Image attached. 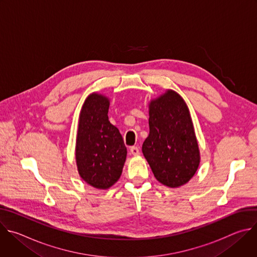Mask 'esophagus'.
<instances>
[{
	"instance_id": "esophagus-1",
	"label": "esophagus",
	"mask_w": 257,
	"mask_h": 257,
	"mask_svg": "<svg viewBox=\"0 0 257 257\" xmlns=\"http://www.w3.org/2000/svg\"><path fill=\"white\" fill-rule=\"evenodd\" d=\"M130 153L133 156H138L139 155V148H137V146H131Z\"/></svg>"
}]
</instances>
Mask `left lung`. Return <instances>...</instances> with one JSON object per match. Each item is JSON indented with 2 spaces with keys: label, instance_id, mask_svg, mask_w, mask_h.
I'll return each mask as SVG.
<instances>
[{
  "label": "left lung",
  "instance_id": "obj_1",
  "mask_svg": "<svg viewBox=\"0 0 257 257\" xmlns=\"http://www.w3.org/2000/svg\"><path fill=\"white\" fill-rule=\"evenodd\" d=\"M150 135L142 153L162 184L176 188L187 183L199 166V150L188 107L168 90L150 104Z\"/></svg>",
  "mask_w": 257,
  "mask_h": 257
}]
</instances>
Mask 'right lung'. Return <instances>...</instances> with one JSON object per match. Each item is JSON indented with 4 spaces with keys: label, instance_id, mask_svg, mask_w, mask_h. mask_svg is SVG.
Segmentation results:
<instances>
[{
    "label": "right lung",
    "instance_id": "1",
    "mask_svg": "<svg viewBox=\"0 0 257 257\" xmlns=\"http://www.w3.org/2000/svg\"><path fill=\"white\" fill-rule=\"evenodd\" d=\"M108 99L90 94L82 106L76 142L78 172L87 184L107 189L118 181L127 149L118 128L108 121Z\"/></svg>",
    "mask_w": 257,
    "mask_h": 257
}]
</instances>
